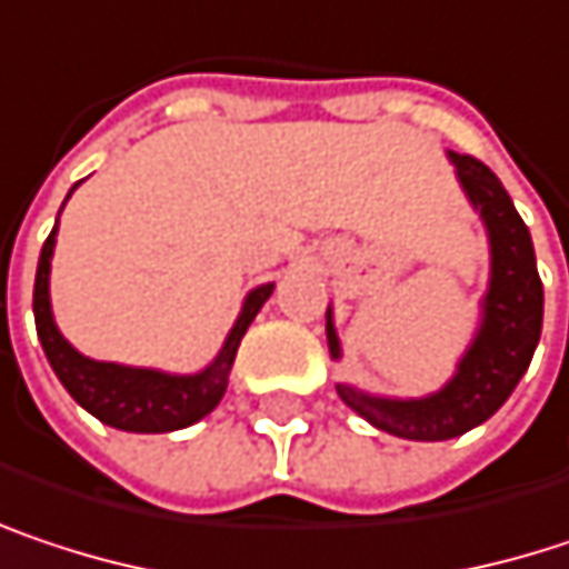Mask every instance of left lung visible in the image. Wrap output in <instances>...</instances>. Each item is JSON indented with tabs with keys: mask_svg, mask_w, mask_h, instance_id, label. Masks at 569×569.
I'll list each match as a JSON object with an SVG mask.
<instances>
[{
	"mask_svg": "<svg viewBox=\"0 0 569 569\" xmlns=\"http://www.w3.org/2000/svg\"><path fill=\"white\" fill-rule=\"evenodd\" d=\"M459 188L476 208L489 237V286L479 299V326L456 361L452 378L423 397H388L355 385H336L338 397L371 427L390 437L439 442L476 430L511 397L541 341L543 286L535 243L505 184L472 156L446 152ZM329 355L341 361L336 312H326Z\"/></svg>",
	"mask_w": 569,
	"mask_h": 569,
	"instance_id": "obj_1",
	"label": "left lung"
}]
</instances>
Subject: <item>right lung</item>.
<instances>
[{"label": "right lung", "mask_w": 569, "mask_h": 569, "mask_svg": "<svg viewBox=\"0 0 569 569\" xmlns=\"http://www.w3.org/2000/svg\"><path fill=\"white\" fill-rule=\"evenodd\" d=\"M78 188V184H74ZM71 188V191H74ZM71 198V194H68ZM64 198V204H68ZM61 204V208H64ZM61 214V211H58ZM58 243V224L48 233L38 273H34V329L44 348V358L64 390L78 400L87 413H93L100 423L127 433H172L198 423L208 417L231 381L233 358L240 348V338L247 336L250 322L263 309V302L273 296V283H260L243 296V306L233 319L231 332L224 338L221 351L194 375H172L159 368H132L117 361H97L80 355L78 348L61 336L54 312H51V257Z\"/></svg>", "instance_id": "add662e5"}]
</instances>
